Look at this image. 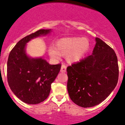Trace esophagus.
I'll list each match as a JSON object with an SVG mask.
<instances>
[{"label": "esophagus", "mask_w": 125, "mask_h": 125, "mask_svg": "<svg viewBox=\"0 0 125 125\" xmlns=\"http://www.w3.org/2000/svg\"><path fill=\"white\" fill-rule=\"evenodd\" d=\"M66 71V65H65V64L63 63L62 65V66H61V69H60V72H62V73H65Z\"/></svg>", "instance_id": "obj_1"}]
</instances>
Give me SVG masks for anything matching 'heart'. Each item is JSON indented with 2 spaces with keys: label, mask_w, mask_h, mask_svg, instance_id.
<instances>
[{
  "label": "heart",
  "mask_w": 125,
  "mask_h": 125,
  "mask_svg": "<svg viewBox=\"0 0 125 125\" xmlns=\"http://www.w3.org/2000/svg\"><path fill=\"white\" fill-rule=\"evenodd\" d=\"M89 48V42L86 38H62L55 43V47L51 46L48 52L53 59H58L61 55H67V60L71 62H76L82 59Z\"/></svg>",
  "instance_id": "1"
}]
</instances>
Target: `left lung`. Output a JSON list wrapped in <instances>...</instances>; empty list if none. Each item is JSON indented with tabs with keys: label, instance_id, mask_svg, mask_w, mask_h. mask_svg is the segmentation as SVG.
Here are the masks:
<instances>
[{
	"label": "left lung",
	"instance_id": "left-lung-1",
	"mask_svg": "<svg viewBox=\"0 0 125 125\" xmlns=\"http://www.w3.org/2000/svg\"><path fill=\"white\" fill-rule=\"evenodd\" d=\"M93 53L66 68L67 89L71 100L80 107L99 104L115 89L118 80V65L115 51L95 38Z\"/></svg>",
	"mask_w": 125,
	"mask_h": 125
}]
</instances>
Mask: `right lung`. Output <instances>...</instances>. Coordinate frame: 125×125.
Here are the masks:
<instances>
[{"label": "right lung", "mask_w": 125, "mask_h": 125, "mask_svg": "<svg viewBox=\"0 0 125 125\" xmlns=\"http://www.w3.org/2000/svg\"><path fill=\"white\" fill-rule=\"evenodd\" d=\"M51 30H39L21 39L15 45L7 61V80L10 89L23 102L37 104L48 97L51 84L61 68V64L50 65L42 58L26 55V43L31 39L50 33Z\"/></svg>", "instance_id": "1"}]
</instances>
